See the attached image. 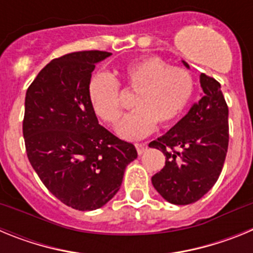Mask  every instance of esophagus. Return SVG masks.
Returning a JSON list of instances; mask_svg holds the SVG:
<instances>
[{"mask_svg": "<svg viewBox=\"0 0 253 253\" xmlns=\"http://www.w3.org/2000/svg\"><path fill=\"white\" fill-rule=\"evenodd\" d=\"M135 148H137L138 154H143L147 151L148 146H147V143H137V144H135Z\"/></svg>", "mask_w": 253, "mask_h": 253, "instance_id": "esophagus-1", "label": "esophagus"}]
</instances>
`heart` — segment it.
I'll return each instance as SVG.
<instances>
[{
    "instance_id": "b5f03b06",
    "label": "heart",
    "mask_w": 253,
    "mask_h": 253,
    "mask_svg": "<svg viewBox=\"0 0 253 253\" xmlns=\"http://www.w3.org/2000/svg\"><path fill=\"white\" fill-rule=\"evenodd\" d=\"M124 86L134 91L133 106L137 109L118 125L123 139L139 140L157 126L169 125L184 113L194 93L191 73L180 67H169L160 57H146L126 64L120 72ZM88 95L100 119L110 125L123 114L120 87L115 78L99 73L91 80Z\"/></svg>"
}]
</instances>
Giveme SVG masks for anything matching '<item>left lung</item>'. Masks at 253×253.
<instances>
[{
    "label": "left lung",
    "mask_w": 253,
    "mask_h": 253,
    "mask_svg": "<svg viewBox=\"0 0 253 253\" xmlns=\"http://www.w3.org/2000/svg\"><path fill=\"white\" fill-rule=\"evenodd\" d=\"M200 84L199 102L165 135L149 143L166 156L152 184L171 204L187 205L202 199L218 180L227 156L228 106L220 84L202 73Z\"/></svg>",
    "instance_id": "8db88e82"
}]
</instances>
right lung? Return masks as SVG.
<instances>
[{
	"label": "right lung",
	"mask_w": 253,
	"mask_h": 253,
	"mask_svg": "<svg viewBox=\"0 0 253 253\" xmlns=\"http://www.w3.org/2000/svg\"><path fill=\"white\" fill-rule=\"evenodd\" d=\"M110 55L84 50L55 58L26 91L22 134L31 166L58 200L82 211L111 200L138 156L99 124L90 101L91 73Z\"/></svg>",
	"instance_id": "1"
}]
</instances>
